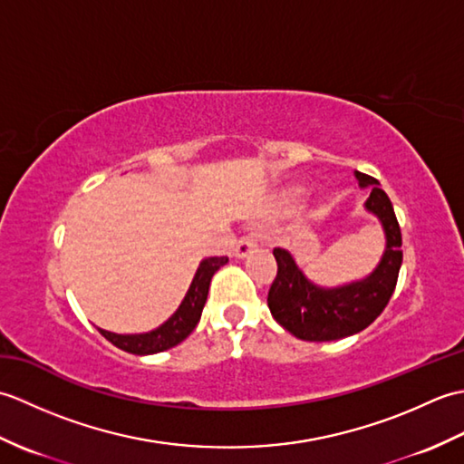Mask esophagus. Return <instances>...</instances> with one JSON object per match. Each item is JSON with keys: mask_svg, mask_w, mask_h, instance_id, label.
Wrapping results in <instances>:
<instances>
[{"mask_svg": "<svg viewBox=\"0 0 464 464\" xmlns=\"http://www.w3.org/2000/svg\"><path fill=\"white\" fill-rule=\"evenodd\" d=\"M255 247H257V245H255V241L251 237H241L237 241V245H235V257H239V259L247 257V255H251L255 251Z\"/></svg>", "mask_w": 464, "mask_h": 464, "instance_id": "1", "label": "esophagus"}]
</instances>
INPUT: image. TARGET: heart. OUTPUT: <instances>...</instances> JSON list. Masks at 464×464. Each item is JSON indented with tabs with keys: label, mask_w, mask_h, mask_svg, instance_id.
I'll return each instance as SVG.
<instances>
[{
	"label": "heart",
	"mask_w": 464,
	"mask_h": 464,
	"mask_svg": "<svg viewBox=\"0 0 464 464\" xmlns=\"http://www.w3.org/2000/svg\"><path fill=\"white\" fill-rule=\"evenodd\" d=\"M303 195H304L303 187H299V185L287 187V189L279 193L277 201H275V207H277L279 211H289L291 207H295V205H297V203L303 199Z\"/></svg>",
	"instance_id": "obj_1"
}]
</instances>
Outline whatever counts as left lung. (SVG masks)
<instances>
[{"mask_svg": "<svg viewBox=\"0 0 464 464\" xmlns=\"http://www.w3.org/2000/svg\"><path fill=\"white\" fill-rule=\"evenodd\" d=\"M354 177L359 179L361 189H369L364 209L382 225L387 239L384 253L374 271L364 279L341 287H319L304 277L289 251L273 249L277 277L269 289L267 304L273 319L297 339L337 341L361 333L387 307L397 287L402 239L395 209L374 177L361 171H354Z\"/></svg>", "mask_w": 464, "mask_h": 464, "instance_id": "8db88e82", "label": "left lung"}]
</instances>
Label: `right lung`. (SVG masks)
<instances>
[{
  "mask_svg": "<svg viewBox=\"0 0 464 464\" xmlns=\"http://www.w3.org/2000/svg\"><path fill=\"white\" fill-rule=\"evenodd\" d=\"M227 261H229L227 257H209L199 263V269H197L195 277L189 285V291H187L179 309H177L161 327L140 334H117L111 331L100 329L102 334L107 341L113 343L117 349L133 354H155L175 347V344H179L181 341L189 337L191 331L197 327V323L201 319L213 275L215 271H219Z\"/></svg>",
  "mask_w": 464,
  "mask_h": 464,
  "instance_id": "right-lung-1",
  "label": "right lung"
}]
</instances>
